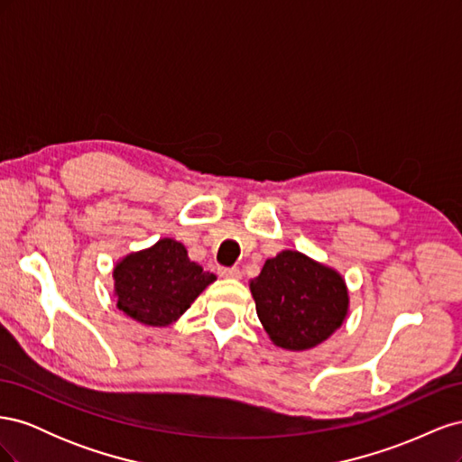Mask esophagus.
Instances as JSON below:
<instances>
[{"label":"esophagus","mask_w":462,"mask_h":462,"mask_svg":"<svg viewBox=\"0 0 462 462\" xmlns=\"http://www.w3.org/2000/svg\"><path fill=\"white\" fill-rule=\"evenodd\" d=\"M217 273H219L221 277H229V279H241V277H243L241 270L235 268V265H233V268H226V265H219Z\"/></svg>","instance_id":"34e87169"}]
</instances>
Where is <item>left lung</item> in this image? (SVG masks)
<instances>
[{
  "label": "left lung",
  "mask_w": 462,
  "mask_h": 462,
  "mask_svg": "<svg viewBox=\"0 0 462 462\" xmlns=\"http://www.w3.org/2000/svg\"><path fill=\"white\" fill-rule=\"evenodd\" d=\"M250 291L265 333L289 351L326 341L343 324L348 309L341 275L295 250H283L265 262Z\"/></svg>",
  "instance_id": "8db88e82"
}]
</instances>
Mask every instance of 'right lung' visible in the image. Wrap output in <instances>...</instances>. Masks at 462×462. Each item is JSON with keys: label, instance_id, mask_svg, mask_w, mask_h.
I'll list each match as a JSON object with an SVG mask.
<instances>
[{"label": "right lung", "instance_id": "obj_1", "mask_svg": "<svg viewBox=\"0 0 462 462\" xmlns=\"http://www.w3.org/2000/svg\"><path fill=\"white\" fill-rule=\"evenodd\" d=\"M117 306L146 326H167L216 279L187 256V248L162 239L125 258L114 270Z\"/></svg>", "mask_w": 462, "mask_h": 462}]
</instances>
